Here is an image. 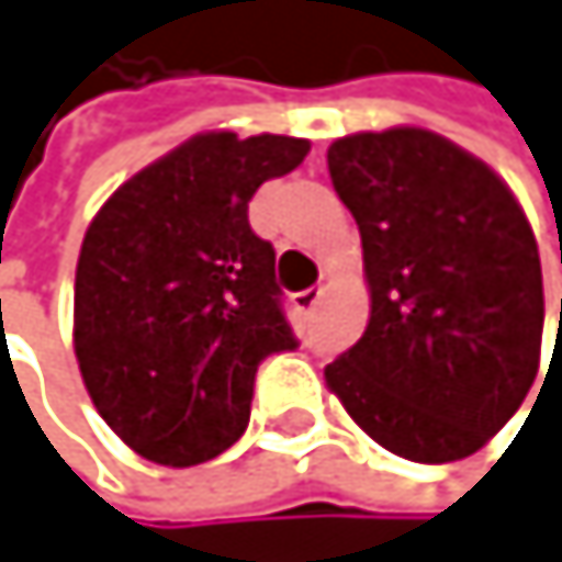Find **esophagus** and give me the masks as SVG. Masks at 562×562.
<instances>
[{
	"mask_svg": "<svg viewBox=\"0 0 562 562\" xmlns=\"http://www.w3.org/2000/svg\"><path fill=\"white\" fill-rule=\"evenodd\" d=\"M319 296H323V286H310V290H300L296 296H293V303H296V310H313L316 303H319Z\"/></svg>",
	"mask_w": 562,
	"mask_h": 562,
	"instance_id": "obj_1",
	"label": "esophagus"
}]
</instances>
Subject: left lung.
I'll return each mask as SVG.
<instances>
[{"label":"left lung","instance_id":"obj_1","mask_svg":"<svg viewBox=\"0 0 562 562\" xmlns=\"http://www.w3.org/2000/svg\"><path fill=\"white\" fill-rule=\"evenodd\" d=\"M327 168L371 283L367 330L327 363V387L394 456L459 462L519 412L539 371L532 228L485 161L422 127L340 137Z\"/></svg>","mask_w":562,"mask_h":562}]
</instances>
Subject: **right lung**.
<instances>
[{"label": "right lung", "instance_id": "add662e5", "mask_svg": "<svg viewBox=\"0 0 562 562\" xmlns=\"http://www.w3.org/2000/svg\"><path fill=\"white\" fill-rule=\"evenodd\" d=\"M306 150L283 134H199L90 222L74 347L100 418L140 459L188 469L222 456L249 425L259 363L300 347L249 202Z\"/></svg>", "mask_w": 562, "mask_h": 562}]
</instances>
